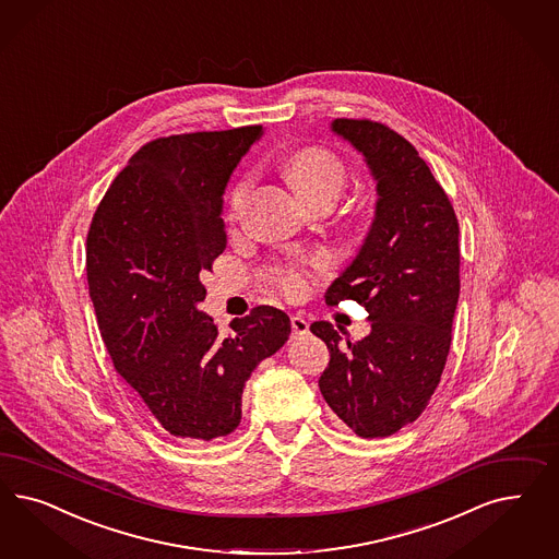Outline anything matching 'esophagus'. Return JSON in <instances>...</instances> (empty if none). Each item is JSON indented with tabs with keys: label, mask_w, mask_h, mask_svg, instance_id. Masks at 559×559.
Masks as SVG:
<instances>
[{
	"label": "esophagus",
	"mask_w": 559,
	"mask_h": 559,
	"mask_svg": "<svg viewBox=\"0 0 559 559\" xmlns=\"http://www.w3.org/2000/svg\"><path fill=\"white\" fill-rule=\"evenodd\" d=\"M289 323H292V337H294V340H302V337L307 335L308 321L302 314H294V317L289 319Z\"/></svg>",
	"instance_id": "1"
}]
</instances>
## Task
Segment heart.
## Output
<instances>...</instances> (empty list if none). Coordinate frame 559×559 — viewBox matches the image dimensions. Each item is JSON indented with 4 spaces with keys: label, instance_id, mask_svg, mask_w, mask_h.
<instances>
[{
    "label": "heart",
    "instance_id": "1",
    "mask_svg": "<svg viewBox=\"0 0 559 559\" xmlns=\"http://www.w3.org/2000/svg\"><path fill=\"white\" fill-rule=\"evenodd\" d=\"M286 175L300 198H319L331 195L337 199L347 180V168L340 156L324 147H302L294 152L286 163ZM247 193V182L236 185L230 193V207L238 210ZM280 286L288 296H305L310 286L307 273L300 270L284 271L280 275Z\"/></svg>",
    "mask_w": 559,
    "mask_h": 559
}]
</instances>
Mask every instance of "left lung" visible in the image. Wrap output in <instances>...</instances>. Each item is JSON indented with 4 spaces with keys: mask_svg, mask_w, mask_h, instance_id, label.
<instances>
[{
    "mask_svg": "<svg viewBox=\"0 0 559 559\" xmlns=\"http://www.w3.org/2000/svg\"><path fill=\"white\" fill-rule=\"evenodd\" d=\"M377 180V207L354 261L324 292L368 310L370 335L342 343L317 321L331 360L319 386L326 405L361 438H382L415 421L433 395L451 349L459 302V222L449 195L414 145L370 119H335Z\"/></svg>",
    "mask_w": 559,
    "mask_h": 559,
    "instance_id": "obj_1",
    "label": "left lung"
}]
</instances>
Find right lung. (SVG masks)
<instances>
[{
    "mask_svg": "<svg viewBox=\"0 0 559 559\" xmlns=\"http://www.w3.org/2000/svg\"><path fill=\"white\" fill-rule=\"evenodd\" d=\"M263 127L198 131L140 147L112 180L86 238L88 289L117 372L166 432L212 440L235 432L242 389L288 342L289 317L252 308L217 335L203 271L226 249L224 191Z\"/></svg>",
    "mask_w": 559,
    "mask_h": 559,
    "instance_id": "obj_1",
    "label": "right lung"
}]
</instances>
